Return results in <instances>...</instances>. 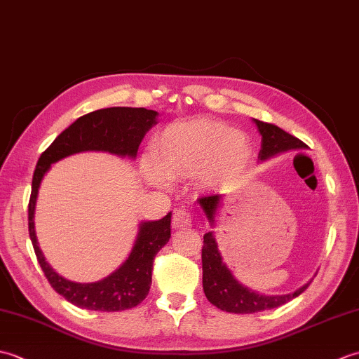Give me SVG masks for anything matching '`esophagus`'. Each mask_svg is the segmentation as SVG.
<instances>
[{
  "label": "esophagus",
  "mask_w": 359,
  "mask_h": 359,
  "mask_svg": "<svg viewBox=\"0 0 359 359\" xmlns=\"http://www.w3.org/2000/svg\"><path fill=\"white\" fill-rule=\"evenodd\" d=\"M191 222H193L191 212H188L187 210H175L174 211V216H172V226L174 228L191 226Z\"/></svg>",
  "instance_id": "1"
}]
</instances>
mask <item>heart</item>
Returning a JSON list of instances; mask_svg holds the SVG:
<instances>
[{"instance_id": "heart-1", "label": "heart", "mask_w": 359, "mask_h": 359, "mask_svg": "<svg viewBox=\"0 0 359 359\" xmlns=\"http://www.w3.org/2000/svg\"><path fill=\"white\" fill-rule=\"evenodd\" d=\"M253 149L245 134L215 120H193L172 125L152 143L154 166L144 168V175L156 187L166 179L188 177L202 172L212 185H228L248 170Z\"/></svg>"}]
</instances>
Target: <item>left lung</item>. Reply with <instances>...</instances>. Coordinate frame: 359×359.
<instances>
[{"instance_id": "left-lung-1", "label": "left lung", "mask_w": 359, "mask_h": 359, "mask_svg": "<svg viewBox=\"0 0 359 359\" xmlns=\"http://www.w3.org/2000/svg\"><path fill=\"white\" fill-rule=\"evenodd\" d=\"M255 123L262 135L259 160H266L288 149L306 148L304 142L296 139L294 135L285 133L284 129H280L276 125L266 123V121L261 120H255ZM222 199L224 197L219 194L199 197L201 207L211 224L215 222V216L220 203H222ZM202 270L203 292L207 299L212 306H216L224 311H230V313H256V311L276 309L279 306H284L285 302L292 301L293 297L299 296L309 287V284L304 285L299 290H296L294 293L290 294L265 296L241 285L233 278L231 271L222 262V256L219 253L217 243L212 233H207L203 236Z\"/></svg>"}]
</instances>
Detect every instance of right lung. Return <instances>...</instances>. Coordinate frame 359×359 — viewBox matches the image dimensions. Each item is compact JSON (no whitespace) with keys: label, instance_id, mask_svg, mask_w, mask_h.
<instances>
[{"label":"right lung","instance_id":"right-lung-1","mask_svg":"<svg viewBox=\"0 0 359 359\" xmlns=\"http://www.w3.org/2000/svg\"><path fill=\"white\" fill-rule=\"evenodd\" d=\"M156 111L144 108H106L89 112L65 129L38 158L29 199V236L35 255L50 287L74 306L97 311L133 309L148 296L152 262L171 238V212L154 222H143L131 255L111 276L93 284H77L50 269L38 247L34 230V211L41 180L52 163L81 151H108L135 157L144 134L157 123Z\"/></svg>","mask_w":359,"mask_h":359}]
</instances>
